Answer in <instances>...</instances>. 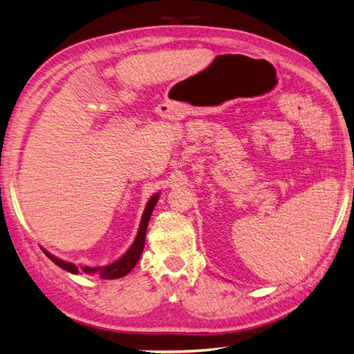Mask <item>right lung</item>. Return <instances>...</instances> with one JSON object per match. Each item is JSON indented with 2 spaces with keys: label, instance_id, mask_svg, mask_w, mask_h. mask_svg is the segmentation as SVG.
I'll return each mask as SVG.
<instances>
[{
  "label": "right lung",
  "instance_id": "right-lung-1",
  "mask_svg": "<svg viewBox=\"0 0 354 354\" xmlns=\"http://www.w3.org/2000/svg\"><path fill=\"white\" fill-rule=\"evenodd\" d=\"M158 194H155L153 197H151L149 202H147L146 205V209L143 212V217H142V223H140V229H138V234H137V238L136 241L133 243V245H131L129 250L123 254V257L113 262V264L110 266H105V267H97V268H90V267H83V271L84 273H97L100 274L101 279H119L122 276L128 274L131 270H133L136 267V264L140 259V254H142L143 252V248H145V238H146V229H147V223H149V218H151V214L153 211V207L155 203H157L158 201ZM46 257L51 259L55 266L62 267L63 270L69 271V273H73V274H78V267L75 264H71V262H64L59 258L53 257V254H49L48 252Z\"/></svg>",
  "mask_w": 354,
  "mask_h": 354
}]
</instances>
